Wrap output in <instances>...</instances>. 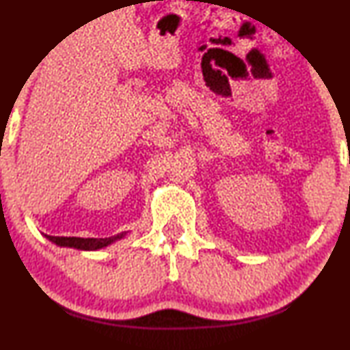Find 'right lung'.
Masks as SVG:
<instances>
[{"label": "right lung", "instance_id": "obj_1", "mask_svg": "<svg viewBox=\"0 0 350 350\" xmlns=\"http://www.w3.org/2000/svg\"><path fill=\"white\" fill-rule=\"evenodd\" d=\"M124 234L121 236H114V237H105V239H84V237H57V236H46L49 239L51 242L57 243L60 247H73L78 248V250H100V248L109 245L118 239H121Z\"/></svg>", "mask_w": 350, "mask_h": 350}]
</instances>
